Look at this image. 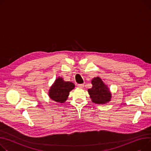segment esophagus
<instances>
[{
  "label": "esophagus",
  "instance_id": "1",
  "mask_svg": "<svg viewBox=\"0 0 151 151\" xmlns=\"http://www.w3.org/2000/svg\"><path fill=\"white\" fill-rule=\"evenodd\" d=\"M78 87L80 88H83L84 87V84H78Z\"/></svg>",
  "mask_w": 151,
  "mask_h": 151
}]
</instances>
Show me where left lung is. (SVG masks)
<instances>
[{
	"label": "left lung",
	"instance_id": "1",
	"mask_svg": "<svg viewBox=\"0 0 151 151\" xmlns=\"http://www.w3.org/2000/svg\"><path fill=\"white\" fill-rule=\"evenodd\" d=\"M92 87L88 89V93L92 101L98 104H105L110 101L112 93L108 86L104 84L99 77H95L92 79Z\"/></svg>",
	"mask_w": 151,
	"mask_h": 151
}]
</instances>
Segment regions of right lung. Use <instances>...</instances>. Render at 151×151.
I'll return each mask as SVG.
<instances>
[{
    "label": "right lung",
    "instance_id": "add662e5",
    "mask_svg": "<svg viewBox=\"0 0 151 151\" xmlns=\"http://www.w3.org/2000/svg\"><path fill=\"white\" fill-rule=\"evenodd\" d=\"M75 87L73 83L65 81L62 77L59 76L49 89V98L56 103H64L67 99L70 92Z\"/></svg>",
    "mask_w": 151,
    "mask_h": 151
}]
</instances>
